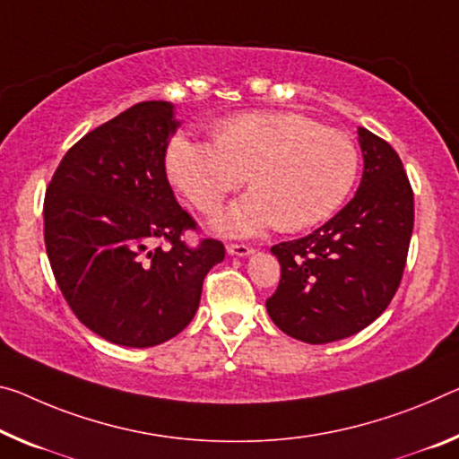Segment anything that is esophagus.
Returning a JSON list of instances; mask_svg holds the SVG:
<instances>
[{"instance_id":"obj_1","label":"esophagus","mask_w":459,"mask_h":459,"mask_svg":"<svg viewBox=\"0 0 459 459\" xmlns=\"http://www.w3.org/2000/svg\"><path fill=\"white\" fill-rule=\"evenodd\" d=\"M227 251H229V255H235V257H247L253 253L249 245H229Z\"/></svg>"}]
</instances>
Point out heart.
Returning a JSON list of instances; mask_svg holds the SVG:
<instances>
[{
  "instance_id": "obj_1",
  "label": "heart",
  "mask_w": 459,
  "mask_h": 459,
  "mask_svg": "<svg viewBox=\"0 0 459 459\" xmlns=\"http://www.w3.org/2000/svg\"><path fill=\"white\" fill-rule=\"evenodd\" d=\"M171 184L204 214L241 181L249 194L216 218L224 235L267 227L296 232L329 218L358 178L359 155L345 133L294 112H247L212 128V144L179 134L165 157Z\"/></svg>"
}]
</instances>
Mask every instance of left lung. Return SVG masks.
I'll return each instance as SVG.
<instances>
[{
    "label": "left lung",
    "instance_id": "left-lung-1",
    "mask_svg": "<svg viewBox=\"0 0 459 459\" xmlns=\"http://www.w3.org/2000/svg\"><path fill=\"white\" fill-rule=\"evenodd\" d=\"M358 134L363 176L353 200L310 235L272 247L281 278L267 312L310 345L372 325L394 298L409 253L414 202L403 161L380 136Z\"/></svg>",
    "mask_w": 459,
    "mask_h": 459
}]
</instances>
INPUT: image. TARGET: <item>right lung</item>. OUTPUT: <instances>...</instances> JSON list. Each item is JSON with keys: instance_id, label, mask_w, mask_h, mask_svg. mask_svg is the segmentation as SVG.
Segmentation results:
<instances>
[{"instance_id": "obj_1", "label": "right lung", "mask_w": 459, "mask_h": 459, "mask_svg": "<svg viewBox=\"0 0 459 459\" xmlns=\"http://www.w3.org/2000/svg\"><path fill=\"white\" fill-rule=\"evenodd\" d=\"M179 128L171 101H141L65 152L45 195V243L65 300L87 329L125 347L165 343L200 307L224 245L195 229L167 181Z\"/></svg>"}]
</instances>
